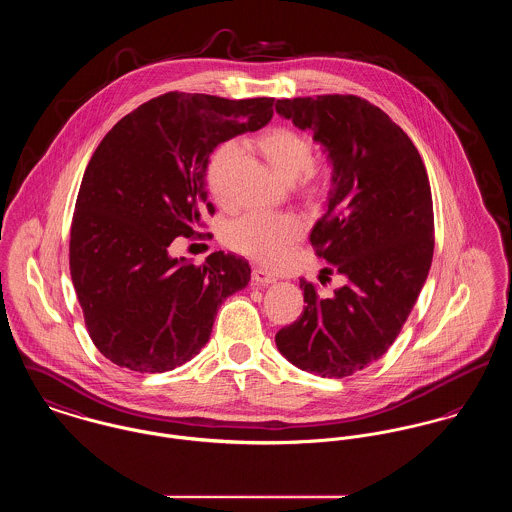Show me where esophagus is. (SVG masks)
<instances>
[{
    "label": "esophagus",
    "instance_id": "34e87169",
    "mask_svg": "<svg viewBox=\"0 0 512 512\" xmlns=\"http://www.w3.org/2000/svg\"><path fill=\"white\" fill-rule=\"evenodd\" d=\"M252 281L258 283V285H270V283H276L278 278L274 274H270L268 270H264V268H254L252 270Z\"/></svg>",
    "mask_w": 512,
    "mask_h": 512
}]
</instances>
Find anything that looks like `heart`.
Listing matches in <instances>:
<instances>
[{
  "mask_svg": "<svg viewBox=\"0 0 512 512\" xmlns=\"http://www.w3.org/2000/svg\"><path fill=\"white\" fill-rule=\"evenodd\" d=\"M268 166L283 182L297 180V193L307 203L321 201L330 187L332 168L325 158H313L309 137L289 129L274 127L252 140ZM240 160V148L233 140L219 144L205 166V182L217 201L225 199L227 180ZM303 225L293 215L246 213L225 231V242L234 252L262 264L279 260L301 240Z\"/></svg>",
  "mask_w": 512,
  "mask_h": 512,
  "instance_id": "heart-1",
  "label": "heart"
}]
</instances>
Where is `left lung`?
Listing matches in <instances>:
<instances>
[{"instance_id": "8db88e82", "label": "left lung", "mask_w": 512, "mask_h": 512, "mask_svg": "<svg viewBox=\"0 0 512 512\" xmlns=\"http://www.w3.org/2000/svg\"><path fill=\"white\" fill-rule=\"evenodd\" d=\"M276 111L323 144L332 187L311 244L344 276L332 295L301 279L305 307L276 334L299 370L346 377L377 362L411 315L434 252L432 193L419 150L358 95L278 99ZM319 276L325 283L326 276Z\"/></svg>"}]
</instances>
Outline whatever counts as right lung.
Returning <instances> with one entry per match:
<instances>
[{"mask_svg":"<svg viewBox=\"0 0 512 512\" xmlns=\"http://www.w3.org/2000/svg\"><path fill=\"white\" fill-rule=\"evenodd\" d=\"M274 97L170 92L125 115L93 152L70 231V274L95 348L119 368L170 372L207 344L221 303L250 281L236 254L172 258L201 227L211 152L258 131Z\"/></svg>","mask_w":512,"mask_h":512,"instance_id":"1","label":"right lung"}]
</instances>
